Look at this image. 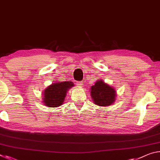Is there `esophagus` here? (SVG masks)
Returning <instances> with one entry per match:
<instances>
[{"label": "esophagus", "mask_w": 160, "mask_h": 160, "mask_svg": "<svg viewBox=\"0 0 160 160\" xmlns=\"http://www.w3.org/2000/svg\"><path fill=\"white\" fill-rule=\"evenodd\" d=\"M76 85L78 87V88H82V85H83V84H82V82H76Z\"/></svg>", "instance_id": "34e87169"}]
</instances>
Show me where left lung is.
Returning a JSON list of instances; mask_svg holds the SVG:
<instances>
[{"label": "left lung", "instance_id": "obj_1", "mask_svg": "<svg viewBox=\"0 0 160 160\" xmlns=\"http://www.w3.org/2000/svg\"><path fill=\"white\" fill-rule=\"evenodd\" d=\"M115 89L104 81L97 80L91 88V97L94 104L100 107H108L114 102L116 97Z\"/></svg>", "mask_w": 160, "mask_h": 160}]
</instances>
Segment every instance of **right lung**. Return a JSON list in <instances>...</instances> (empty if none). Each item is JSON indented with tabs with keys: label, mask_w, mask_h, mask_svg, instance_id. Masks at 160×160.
Returning <instances> with one entry per match:
<instances>
[{
	"label": "right lung",
	"mask_w": 160,
	"mask_h": 160,
	"mask_svg": "<svg viewBox=\"0 0 160 160\" xmlns=\"http://www.w3.org/2000/svg\"><path fill=\"white\" fill-rule=\"evenodd\" d=\"M72 82H58L53 83L45 89L43 93V103L47 107H58L63 104L66 93L70 88H72Z\"/></svg>",
	"instance_id": "add662e5"
}]
</instances>
